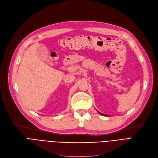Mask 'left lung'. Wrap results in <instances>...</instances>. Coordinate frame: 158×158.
Wrapping results in <instances>:
<instances>
[{
  "instance_id": "8db88e82",
  "label": "left lung",
  "mask_w": 158,
  "mask_h": 158,
  "mask_svg": "<svg viewBox=\"0 0 158 158\" xmlns=\"http://www.w3.org/2000/svg\"><path fill=\"white\" fill-rule=\"evenodd\" d=\"M98 113H100V114H102V115H103V116H106V114H102V113H100V112H98Z\"/></svg>"
}]
</instances>
